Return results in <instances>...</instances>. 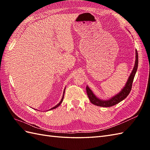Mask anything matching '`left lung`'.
<instances>
[{"label": "left lung", "instance_id": "obj_1", "mask_svg": "<svg viewBox=\"0 0 150 150\" xmlns=\"http://www.w3.org/2000/svg\"><path fill=\"white\" fill-rule=\"evenodd\" d=\"M135 66L134 68H133L132 72L131 74H130L129 77L128 79V81H127L125 86L123 88V89L121 90L119 93L115 95L112 98H111L109 100H101L100 98H98L95 96V95L93 93L90 88H89L88 86H86V92L87 95L88 96L89 99H90V102L95 105L98 106H101V107H111L113 106L114 105H115L118 103H119L120 102L123 100L124 98H126L127 96L129 95V93L131 91L132 88V84L133 79H134L135 73L137 72V70L138 68V53L137 51H135Z\"/></svg>", "mask_w": 150, "mask_h": 150}]
</instances>
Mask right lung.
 Listing matches in <instances>:
<instances>
[{
  "mask_svg": "<svg viewBox=\"0 0 150 150\" xmlns=\"http://www.w3.org/2000/svg\"><path fill=\"white\" fill-rule=\"evenodd\" d=\"M66 89V88H65ZM65 89H64V93H63V96H62V98H61V100H60V103L58 104H57L55 106H54V107H53L52 108H51V109L50 110H53V109H55V108H57V107H58L59 106H60V104H61L62 103V101H63V98H64V92H65Z\"/></svg>",
  "mask_w": 150,
  "mask_h": 150,
  "instance_id": "add662e5",
  "label": "right lung"
}]
</instances>
